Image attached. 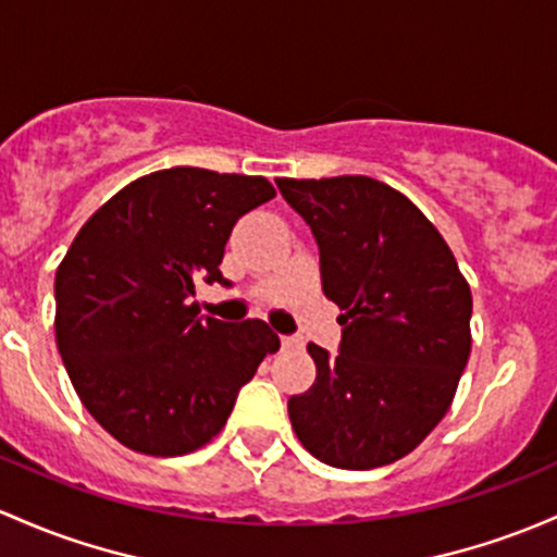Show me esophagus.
<instances>
[{"label": "esophagus", "mask_w": 557, "mask_h": 557, "mask_svg": "<svg viewBox=\"0 0 557 557\" xmlns=\"http://www.w3.org/2000/svg\"><path fill=\"white\" fill-rule=\"evenodd\" d=\"M280 344H283L285 349H296V347H301V342H298V338H294V336H283V338H280Z\"/></svg>", "instance_id": "34e87169"}]
</instances>
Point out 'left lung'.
<instances>
[{"label": "left lung", "mask_w": 557, "mask_h": 557, "mask_svg": "<svg viewBox=\"0 0 557 557\" xmlns=\"http://www.w3.org/2000/svg\"><path fill=\"white\" fill-rule=\"evenodd\" d=\"M320 248L342 309L338 355L309 344L318 379L288 400L301 446L373 470L411 454L446 417L472 347L470 283L430 219L368 175L277 178Z\"/></svg>", "instance_id": "1"}]
</instances>
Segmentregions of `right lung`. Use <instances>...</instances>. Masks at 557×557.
<instances>
[{
    "label": "right lung",
    "instance_id": "1",
    "mask_svg": "<svg viewBox=\"0 0 557 557\" xmlns=\"http://www.w3.org/2000/svg\"><path fill=\"white\" fill-rule=\"evenodd\" d=\"M263 175L171 168L131 181L85 221L55 272V342L82 406L122 446L184 456L213 441L280 338L263 320L200 318L197 285Z\"/></svg>",
    "mask_w": 557,
    "mask_h": 557
}]
</instances>
